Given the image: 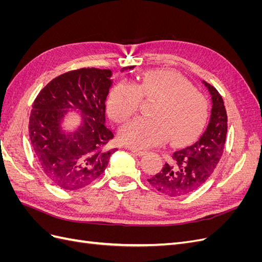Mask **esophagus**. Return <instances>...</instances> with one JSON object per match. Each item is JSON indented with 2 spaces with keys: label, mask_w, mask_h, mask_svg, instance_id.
I'll use <instances>...</instances> for the list:
<instances>
[{
  "label": "esophagus",
  "mask_w": 262,
  "mask_h": 262,
  "mask_svg": "<svg viewBox=\"0 0 262 262\" xmlns=\"http://www.w3.org/2000/svg\"><path fill=\"white\" fill-rule=\"evenodd\" d=\"M130 149L132 150V153H134L138 156H143V155L146 154L145 150H141V149H137V148H130Z\"/></svg>",
  "instance_id": "esophagus-1"
}]
</instances>
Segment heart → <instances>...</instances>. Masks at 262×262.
Wrapping results in <instances>:
<instances>
[{"instance_id":"heart-1","label":"heart","mask_w":262,"mask_h":262,"mask_svg":"<svg viewBox=\"0 0 262 262\" xmlns=\"http://www.w3.org/2000/svg\"><path fill=\"white\" fill-rule=\"evenodd\" d=\"M155 99L150 118H137L119 131L123 144L148 148L169 140L180 144L191 140L207 121L209 102L186 78L167 70L149 71L137 83L123 81L110 93L108 112L118 123L136 115L142 100Z\"/></svg>"}]
</instances>
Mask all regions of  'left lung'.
Returning a JSON list of instances; mask_svg holds the SVG:
<instances>
[{"label":"left lung","mask_w":262,"mask_h":262,"mask_svg":"<svg viewBox=\"0 0 262 262\" xmlns=\"http://www.w3.org/2000/svg\"><path fill=\"white\" fill-rule=\"evenodd\" d=\"M212 95L210 122L193 144L172 154V161L147 179L158 192L169 196L186 195L205 184L216 168L225 146L227 115L223 98L216 89L203 82Z\"/></svg>","instance_id":"8db88e82"}]
</instances>
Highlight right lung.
<instances>
[{
    "label": "right lung",
    "instance_id": "add662e5",
    "mask_svg": "<svg viewBox=\"0 0 262 262\" xmlns=\"http://www.w3.org/2000/svg\"><path fill=\"white\" fill-rule=\"evenodd\" d=\"M112 75L110 70L95 68L70 71L47 84L34 101L31 146L43 175L67 191L97 180L117 150L107 148L114 133L105 126ZM71 107L81 112L83 124L75 133L64 134L59 122Z\"/></svg>",
    "mask_w": 262,
    "mask_h": 262
}]
</instances>
